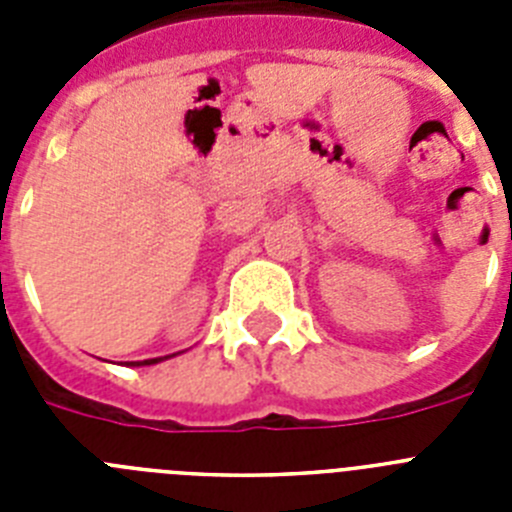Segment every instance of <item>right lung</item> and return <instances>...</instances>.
Here are the masks:
<instances>
[{"mask_svg": "<svg viewBox=\"0 0 512 512\" xmlns=\"http://www.w3.org/2000/svg\"><path fill=\"white\" fill-rule=\"evenodd\" d=\"M158 361H161V359H146V361H140L138 366H143V364H146V366H148V364H158Z\"/></svg>", "mask_w": 512, "mask_h": 512, "instance_id": "right-lung-1", "label": "right lung"}]
</instances>
